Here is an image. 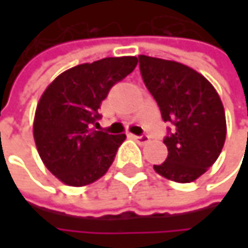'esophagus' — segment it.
<instances>
[{
    "mask_svg": "<svg viewBox=\"0 0 248 248\" xmlns=\"http://www.w3.org/2000/svg\"><path fill=\"white\" fill-rule=\"evenodd\" d=\"M132 138H133L138 143H140V145H145V143L149 142V136H148V135H142V136H135V135H132Z\"/></svg>",
    "mask_w": 248,
    "mask_h": 248,
    "instance_id": "obj_1",
    "label": "esophagus"
}]
</instances>
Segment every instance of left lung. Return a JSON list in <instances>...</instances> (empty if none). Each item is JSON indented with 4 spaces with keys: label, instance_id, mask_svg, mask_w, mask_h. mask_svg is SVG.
I'll list each match as a JSON object with an SVG mask.
<instances>
[{
    "label": "left lung",
    "instance_id": "8db88e82",
    "mask_svg": "<svg viewBox=\"0 0 248 248\" xmlns=\"http://www.w3.org/2000/svg\"><path fill=\"white\" fill-rule=\"evenodd\" d=\"M139 67L162 119L173 124V132L164 139L168 158L154 170L173 182H192L223 151L227 135L223 102L204 76L182 63L142 54Z\"/></svg>",
    "mask_w": 248,
    "mask_h": 248
}]
</instances>
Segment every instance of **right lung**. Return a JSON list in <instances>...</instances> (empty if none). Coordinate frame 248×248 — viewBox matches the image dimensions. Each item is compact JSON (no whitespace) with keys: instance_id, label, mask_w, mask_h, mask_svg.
Returning a JSON list of instances; mask_svg holds the SVG:
<instances>
[{"instance_id":"obj_1","label":"right lung","mask_w":248,"mask_h":248,"mask_svg":"<svg viewBox=\"0 0 248 248\" xmlns=\"http://www.w3.org/2000/svg\"><path fill=\"white\" fill-rule=\"evenodd\" d=\"M135 56L106 57L59 75L41 94L32 124L34 142L46 168L70 186L102 178L126 135L94 130L97 109L110 87L135 70Z\"/></svg>"}]
</instances>
